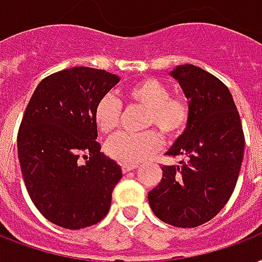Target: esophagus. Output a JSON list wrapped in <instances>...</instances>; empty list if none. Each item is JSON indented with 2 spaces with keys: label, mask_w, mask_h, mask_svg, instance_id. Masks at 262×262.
<instances>
[{
  "label": "esophagus",
  "mask_w": 262,
  "mask_h": 262,
  "mask_svg": "<svg viewBox=\"0 0 262 262\" xmlns=\"http://www.w3.org/2000/svg\"><path fill=\"white\" fill-rule=\"evenodd\" d=\"M137 168L138 164H123V165H121V171L124 172V173H127V172L134 171V169H137Z\"/></svg>",
  "instance_id": "34e87169"
}]
</instances>
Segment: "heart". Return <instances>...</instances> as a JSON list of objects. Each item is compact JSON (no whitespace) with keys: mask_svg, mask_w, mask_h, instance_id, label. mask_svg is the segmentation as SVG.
Returning <instances> with one entry per match:
<instances>
[{"mask_svg":"<svg viewBox=\"0 0 262 262\" xmlns=\"http://www.w3.org/2000/svg\"><path fill=\"white\" fill-rule=\"evenodd\" d=\"M129 102L146 108L145 127H156L168 138L183 133L190 120V105L180 95H171L169 87L157 79L145 78L131 83L124 91ZM121 115L120 101L113 94L98 99L94 109V123L105 135L112 134L119 125ZM161 138L154 129L145 133H121L105 145V153L121 164H138L149 159L161 147Z\"/></svg>","mask_w":262,"mask_h":262,"instance_id":"heart-1","label":"heart"}]
</instances>
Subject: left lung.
Masks as SVG:
<instances>
[{
	"instance_id": "left-lung-1",
	"label": "left lung",
	"mask_w": 262,
	"mask_h": 262,
	"mask_svg": "<svg viewBox=\"0 0 262 262\" xmlns=\"http://www.w3.org/2000/svg\"><path fill=\"white\" fill-rule=\"evenodd\" d=\"M179 82L190 105V120L168 156L178 165H164L163 179L147 194L161 222L192 228L212 220L234 192L245 151V135L228 87L192 64L178 66Z\"/></svg>"
}]
</instances>
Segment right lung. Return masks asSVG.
Wrapping results in <instances>:
<instances>
[{
  "label": "right lung",
  "instance_id": "add662e5",
  "mask_svg": "<svg viewBox=\"0 0 262 262\" xmlns=\"http://www.w3.org/2000/svg\"><path fill=\"white\" fill-rule=\"evenodd\" d=\"M117 75L74 67L49 75L36 86L17 134L24 184L49 222L80 230L109 212L121 168L101 153L94 109L119 83ZM86 160L82 164L78 160Z\"/></svg>",
  "mask_w": 262,
  "mask_h": 262
}]
</instances>
